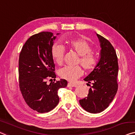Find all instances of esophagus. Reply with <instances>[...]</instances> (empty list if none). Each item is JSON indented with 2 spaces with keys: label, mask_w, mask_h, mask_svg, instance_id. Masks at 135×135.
Masks as SVG:
<instances>
[{
  "label": "esophagus",
  "mask_w": 135,
  "mask_h": 135,
  "mask_svg": "<svg viewBox=\"0 0 135 135\" xmlns=\"http://www.w3.org/2000/svg\"><path fill=\"white\" fill-rule=\"evenodd\" d=\"M67 87H77V85H75V84H71V83H68Z\"/></svg>",
  "instance_id": "1"
}]
</instances>
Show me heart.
I'll use <instances>...</instances> for the list:
<instances>
[{"label":"heart","instance_id":"obj_1","mask_svg":"<svg viewBox=\"0 0 135 135\" xmlns=\"http://www.w3.org/2000/svg\"><path fill=\"white\" fill-rule=\"evenodd\" d=\"M68 48L80 56L79 63L81 64L87 71L93 70L97 64V57L92 50V46L84 37H78L68 39L66 41ZM65 48L59 44H55L51 48V56L58 65H61L64 61ZM84 73L81 66H66L59 71V75L62 79L74 82Z\"/></svg>","mask_w":135,"mask_h":135}]
</instances>
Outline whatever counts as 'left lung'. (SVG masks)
<instances>
[{
	"label": "left lung",
	"instance_id": "1",
	"mask_svg": "<svg viewBox=\"0 0 135 135\" xmlns=\"http://www.w3.org/2000/svg\"><path fill=\"white\" fill-rule=\"evenodd\" d=\"M99 38L100 58L93 71L84 80L92 84L87 97L79 100L85 111L98 113L107 108L113 100L118 91V57L112 44L107 39L96 34Z\"/></svg>",
	"mask_w": 135,
	"mask_h": 135
}]
</instances>
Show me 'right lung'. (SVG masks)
Segmentation results:
<instances>
[{
	"label": "right lung",
	"instance_id": "1",
	"mask_svg": "<svg viewBox=\"0 0 135 135\" xmlns=\"http://www.w3.org/2000/svg\"><path fill=\"white\" fill-rule=\"evenodd\" d=\"M59 35V34H57ZM56 36L43 31L31 36L22 48L19 59V88L31 109L43 113L51 111L59 102L57 92L67 87V81L56 80L55 65L51 48ZM52 80L48 84L47 80Z\"/></svg>",
	"mask_w": 135,
	"mask_h": 135
}]
</instances>
